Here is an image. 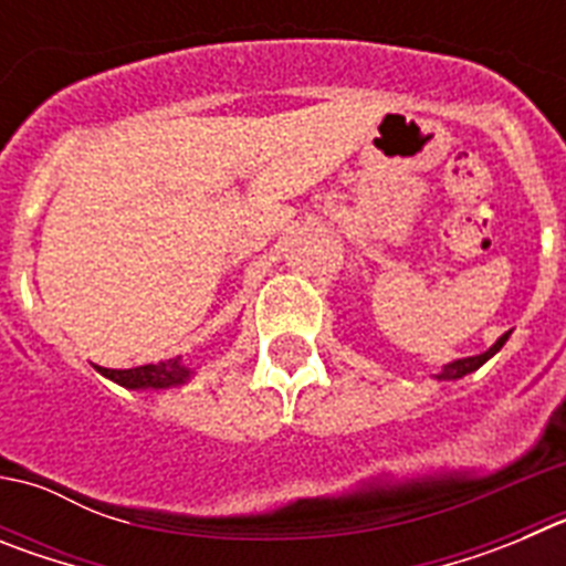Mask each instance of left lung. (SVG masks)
<instances>
[{"label":"left lung","mask_w":566,"mask_h":566,"mask_svg":"<svg viewBox=\"0 0 566 566\" xmlns=\"http://www.w3.org/2000/svg\"><path fill=\"white\" fill-rule=\"evenodd\" d=\"M507 337H510V332H507V334H502V337H499L496 343L490 345L488 352H484V354H476V357L453 359V363H448V365H444V368H442V371L437 374V379H462L464 374H473V371H476V368H482V365L488 363V359L493 357V354H496L504 343H507Z\"/></svg>","instance_id":"left-lung-1"}]
</instances>
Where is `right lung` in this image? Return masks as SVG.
<instances>
[{
  "label": "right lung",
  "mask_w": 566,
  "mask_h": 566,
  "mask_svg": "<svg viewBox=\"0 0 566 566\" xmlns=\"http://www.w3.org/2000/svg\"><path fill=\"white\" fill-rule=\"evenodd\" d=\"M98 374H104L113 382L124 385L129 391H147V388H175V385H184L189 377H192V368L178 359H167V363H155V365H138V368H102L96 365Z\"/></svg>",
  "instance_id": "1"
}]
</instances>
